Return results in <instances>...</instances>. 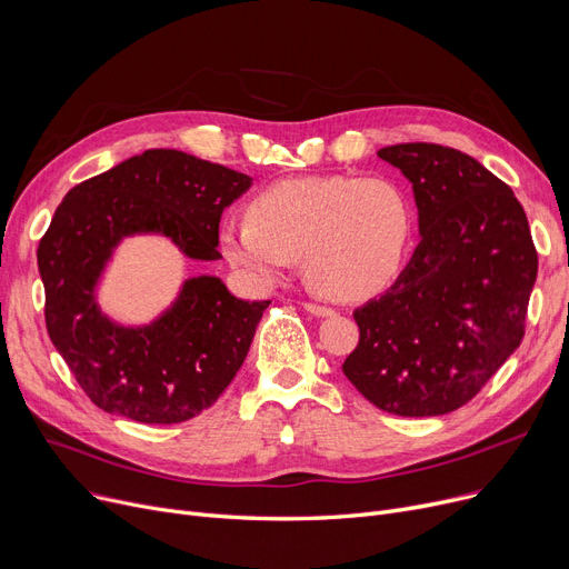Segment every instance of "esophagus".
<instances>
[{
    "label": "esophagus",
    "mask_w": 569,
    "mask_h": 569,
    "mask_svg": "<svg viewBox=\"0 0 569 569\" xmlns=\"http://www.w3.org/2000/svg\"><path fill=\"white\" fill-rule=\"evenodd\" d=\"M305 309L318 318H332L337 311L330 307H322V305H313V302H305Z\"/></svg>",
    "instance_id": "1"
}]
</instances>
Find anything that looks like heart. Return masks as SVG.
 <instances>
[{"instance_id": "b5f03b06", "label": "heart", "mask_w": 569, "mask_h": 569, "mask_svg": "<svg viewBox=\"0 0 569 569\" xmlns=\"http://www.w3.org/2000/svg\"><path fill=\"white\" fill-rule=\"evenodd\" d=\"M412 242V204L390 177L309 174L260 191L249 217L226 219V260L256 286H274L302 253L305 274L327 297L367 300L390 283Z\"/></svg>"}]
</instances>
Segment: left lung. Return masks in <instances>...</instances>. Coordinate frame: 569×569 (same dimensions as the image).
<instances>
[{"mask_svg": "<svg viewBox=\"0 0 569 569\" xmlns=\"http://www.w3.org/2000/svg\"><path fill=\"white\" fill-rule=\"evenodd\" d=\"M378 157L412 184L420 244L390 290L355 309L360 343L343 373L380 410L436 417L519 348L537 251L521 202L480 161L431 142Z\"/></svg>", "mask_w": 569, "mask_h": 569, "instance_id": "8db88e82", "label": "left lung"}]
</instances>
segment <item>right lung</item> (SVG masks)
Segmentation results:
<instances>
[{
  "mask_svg": "<svg viewBox=\"0 0 569 569\" xmlns=\"http://www.w3.org/2000/svg\"><path fill=\"white\" fill-rule=\"evenodd\" d=\"M251 184L187 152L147 149L73 187L54 209L37 251L48 335L101 410L142 425L184 422L244 365L269 300H242L219 277L198 274L133 325L106 313L99 290L129 237H163L191 260H219L223 209Z\"/></svg>",
  "mask_w": 569,
  "mask_h": 569,
  "instance_id": "right-lung-1",
  "label": "right lung"
}]
</instances>
